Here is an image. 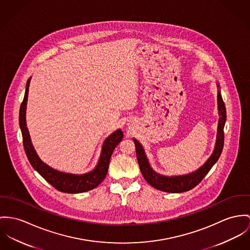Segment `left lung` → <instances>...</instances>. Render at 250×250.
Returning a JSON list of instances; mask_svg holds the SVG:
<instances>
[{"mask_svg":"<svg viewBox=\"0 0 250 250\" xmlns=\"http://www.w3.org/2000/svg\"><path fill=\"white\" fill-rule=\"evenodd\" d=\"M217 84V104H218V127H217V135L215 146L209 158L198 169L192 172L183 174V175H173V176H166L160 173H157L151 167L149 160L146 156V150L143 145L133 138L135 146H136V155L139 163L140 170L143 174L145 180L154 188L167 193H182L188 191L195 188L211 169L212 167L216 164L218 159L220 158L221 153L224 147V127L227 121V111L226 105L223 101L220 84L216 82Z\"/></svg>","mask_w":250,"mask_h":250,"instance_id":"left-lung-1","label":"left lung"}]
</instances>
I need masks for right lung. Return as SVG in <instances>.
Returning a JSON list of instances; mask_svg holds the SVG:
<instances>
[{
	"label": "right lung",
	"mask_w": 250,
	"mask_h": 250,
	"mask_svg": "<svg viewBox=\"0 0 250 250\" xmlns=\"http://www.w3.org/2000/svg\"><path fill=\"white\" fill-rule=\"evenodd\" d=\"M31 77L26 82L25 92L23 101L20 107L19 124L21 131L22 135V143L24 151L27 156L29 163L32 167L53 188L61 192L82 193L86 192L97 188L105 178L109 161L116 146L123 140L124 133L121 128L112 132L106 137L102 145V149L100 157L95 167L83 174H72V173L62 172L52 168L41 160L34 146L31 142L30 134L26 125V105L28 99V90Z\"/></svg>",
	"instance_id": "obj_1"
}]
</instances>
